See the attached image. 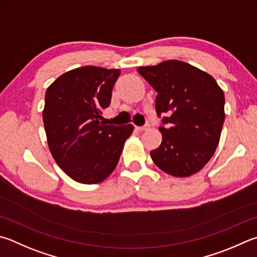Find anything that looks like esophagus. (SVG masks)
I'll return each instance as SVG.
<instances>
[{"label": "esophagus", "mask_w": 257, "mask_h": 257, "mask_svg": "<svg viewBox=\"0 0 257 257\" xmlns=\"http://www.w3.org/2000/svg\"><path fill=\"white\" fill-rule=\"evenodd\" d=\"M149 129V124H145V125H142V127H136V130H138V132H145V130H148Z\"/></svg>", "instance_id": "esophagus-1"}]
</instances>
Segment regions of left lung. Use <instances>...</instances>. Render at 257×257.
Segmentation results:
<instances>
[{"mask_svg": "<svg viewBox=\"0 0 257 257\" xmlns=\"http://www.w3.org/2000/svg\"><path fill=\"white\" fill-rule=\"evenodd\" d=\"M138 73L157 92L156 113L163 116L161 146L151 152L165 173L186 177L212 157L225 121V95L208 73L180 60L139 67Z\"/></svg>", "mask_w": 257, "mask_h": 257, "instance_id": "left-lung-1", "label": "left lung"}]
</instances>
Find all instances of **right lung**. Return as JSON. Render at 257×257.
<instances>
[{
	"label": "right lung",
	"instance_id": "obj_1",
	"mask_svg": "<svg viewBox=\"0 0 257 257\" xmlns=\"http://www.w3.org/2000/svg\"><path fill=\"white\" fill-rule=\"evenodd\" d=\"M119 69L84 66L60 75L46 91L43 120L49 151L74 181L95 184L118 164L133 124L101 122Z\"/></svg>",
	"mask_w": 257,
	"mask_h": 257
}]
</instances>
